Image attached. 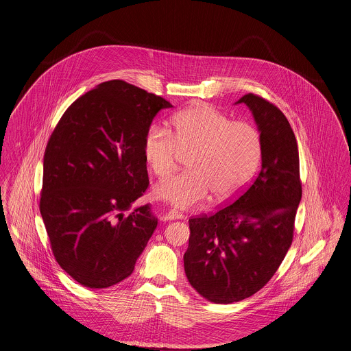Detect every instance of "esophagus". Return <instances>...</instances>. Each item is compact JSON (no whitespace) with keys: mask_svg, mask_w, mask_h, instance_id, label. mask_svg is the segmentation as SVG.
Segmentation results:
<instances>
[{"mask_svg":"<svg viewBox=\"0 0 351 351\" xmlns=\"http://www.w3.org/2000/svg\"><path fill=\"white\" fill-rule=\"evenodd\" d=\"M184 215L180 213V211H176V210H169L164 214V219L165 221H173V219H183Z\"/></svg>","mask_w":351,"mask_h":351,"instance_id":"obj_1","label":"esophagus"}]
</instances>
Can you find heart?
<instances>
[{
    "instance_id": "obj_1",
    "label": "heart",
    "mask_w": 351,
    "mask_h": 351,
    "mask_svg": "<svg viewBox=\"0 0 351 351\" xmlns=\"http://www.w3.org/2000/svg\"><path fill=\"white\" fill-rule=\"evenodd\" d=\"M173 130L152 126L144 140L145 160L158 178L169 176L182 155L189 171L157 183L155 195L179 208L237 197L253 180L263 157V136L256 125L233 121L208 105L178 113Z\"/></svg>"
}]
</instances>
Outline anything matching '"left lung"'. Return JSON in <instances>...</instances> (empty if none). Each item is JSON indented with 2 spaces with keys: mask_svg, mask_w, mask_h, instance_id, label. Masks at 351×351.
I'll return each mask as SVG.
<instances>
[{
  "mask_svg": "<svg viewBox=\"0 0 351 351\" xmlns=\"http://www.w3.org/2000/svg\"><path fill=\"white\" fill-rule=\"evenodd\" d=\"M263 136V162L252 184L210 215L189 219L184 271L207 300L229 304L258 292L293 239L302 199L299 149L282 112L256 94L243 95Z\"/></svg>",
  "mask_w": 351,
  "mask_h": 351,
  "instance_id": "8db88e82",
  "label": "left lung"
}]
</instances>
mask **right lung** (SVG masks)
<instances>
[{
    "label": "right lung",
    "mask_w": 351,
    "mask_h": 351,
    "mask_svg": "<svg viewBox=\"0 0 351 351\" xmlns=\"http://www.w3.org/2000/svg\"><path fill=\"white\" fill-rule=\"evenodd\" d=\"M167 108L123 80L104 82L69 106L48 140L40 213L55 260L87 288L130 276L156 229L148 204L125 213L149 186L144 140Z\"/></svg>",
    "instance_id": "add662e5"
}]
</instances>
